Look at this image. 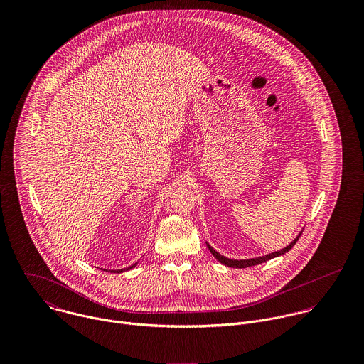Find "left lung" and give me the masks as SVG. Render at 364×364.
<instances>
[{"label":"left lung","instance_id":"obj_1","mask_svg":"<svg viewBox=\"0 0 364 364\" xmlns=\"http://www.w3.org/2000/svg\"><path fill=\"white\" fill-rule=\"evenodd\" d=\"M300 235H301V232L286 247V248H283V250H280V251H276V252H272V254H267V255H264V257H258V258H252V259H228V258H225V257H223V255H220L217 251H214L210 245L208 244V248L210 250V252L213 254V257L215 258V259L218 260V262H221L223 264H225V266H228V267H238V269H242V267H250V266H255V264H259V263H263V262H266V260L273 259V258H276V257H280V255H284L286 252H289L293 247H294V244L299 241V238H300Z\"/></svg>","mask_w":364,"mask_h":364}]
</instances>
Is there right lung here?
<instances>
[{
	"label": "right lung",
	"mask_w": 364,
	"mask_h": 364,
	"mask_svg": "<svg viewBox=\"0 0 364 364\" xmlns=\"http://www.w3.org/2000/svg\"><path fill=\"white\" fill-rule=\"evenodd\" d=\"M136 264H137V263H134V264H132V266H129V267H126V269H119V270H110V272H114V273H122V272H124V270H129V269H133V267H136Z\"/></svg>",
	"instance_id": "add662e5"
}]
</instances>
